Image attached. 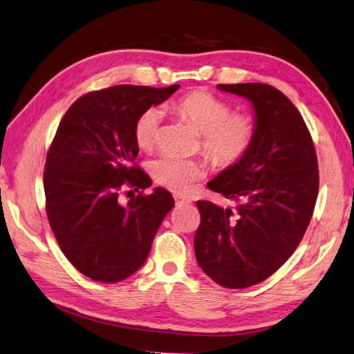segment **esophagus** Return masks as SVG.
<instances>
[{
    "label": "esophagus",
    "instance_id": "1",
    "mask_svg": "<svg viewBox=\"0 0 354 354\" xmlns=\"http://www.w3.org/2000/svg\"><path fill=\"white\" fill-rule=\"evenodd\" d=\"M174 201H176L177 205H181V203H190L189 199H186L185 196H181V195H174Z\"/></svg>",
    "mask_w": 354,
    "mask_h": 354
}]
</instances>
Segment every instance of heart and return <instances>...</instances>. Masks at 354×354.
I'll return each instance as SVG.
<instances>
[{
	"label": "heart",
	"instance_id": "obj_1",
	"mask_svg": "<svg viewBox=\"0 0 354 354\" xmlns=\"http://www.w3.org/2000/svg\"><path fill=\"white\" fill-rule=\"evenodd\" d=\"M171 111L194 125L202 134V149L211 162L220 168L236 165L250 152L257 137V122L248 113L232 112V106L218 95L195 90L171 104ZM162 112L146 109L136 122L134 136L145 151L158 143ZM151 173L156 183L176 194H186L205 174V167L196 159L162 155L152 160Z\"/></svg>",
	"mask_w": 354,
	"mask_h": 354
}]
</instances>
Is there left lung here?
I'll use <instances>...</instances> for the list:
<instances>
[{
  "instance_id": "obj_1",
  "label": "left lung",
  "mask_w": 354,
  "mask_h": 354,
  "mask_svg": "<svg viewBox=\"0 0 354 354\" xmlns=\"http://www.w3.org/2000/svg\"><path fill=\"white\" fill-rule=\"evenodd\" d=\"M248 99L257 137L236 165L208 187L236 203L221 208L198 201L195 254L201 269L224 288L266 281L292 255L313 216L319 192L315 145L301 113L272 85L218 84Z\"/></svg>"
}]
</instances>
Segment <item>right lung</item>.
Returning a JSON list of instances; mask_svg holds the SVG:
<instances>
[{
	"instance_id": "obj_1",
	"label": "right lung",
	"mask_w": 354,
	"mask_h": 354,
	"mask_svg": "<svg viewBox=\"0 0 354 354\" xmlns=\"http://www.w3.org/2000/svg\"><path fill=\"white\" fill-rule=\"evenodd\" d=\"M178 87L115 85L91 91L59 124L44 171L47 217L66 259L93 281L121 282L140 269L174 207L162 187L151 195L140 192L127 205L118 198L127 186L138 192L152 185L134 164V127L146 109Z\"/></svg>"
}]
</instances>
